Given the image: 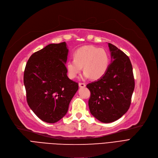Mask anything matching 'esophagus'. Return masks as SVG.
Masks as SVG:
<instances>
[{
  "instance_id": "1",
  "label": "esophagus",
  "mask_w": 158,
  "mask_h": 158,
  "mask_svg": "<svg viewBox=\"0 0 158 158\" xmlns=\"http://www.w3.org/2000/svg\"><path fill=\"white\" fill-rule=\"evenodd\" d=\"M79 86L80 88H84L86 86V85H85V83H84V82H79Z\"/></svg>"
}]
</instances>
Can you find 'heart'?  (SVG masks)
Segmentation results:
<instances>
[{"label":"heart","instance_id":"1","mask_svg":"<svg viewBox=\"0 0 158 158\" xmlns=\"http://www.w3.org/2000/svg\"><path fill=\"white\" fill-rule=\"evenodd\" d=\"M110 62V56L106 50L88 45L78 48L74 53V58L68 60L66 66L71 79L77 76L83 66L84 78L98 79L108 69Z\"/></svg>","mask_w":158,"mask_h":158}]
</instances>
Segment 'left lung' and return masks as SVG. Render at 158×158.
I'll list each match as a JSON object with an SVG mask.
<instances>
[{"mask_svg":"<svg viewBox=\"0 0 158 158\" xmlns=\"http://www.w3.org/2000/svg\"><path fill=\"white\" fill-rule=\"evenodd\" d=\"M111 63L104 76L86 85L90 91L88 106L91 114L99 121L110 123L129 110L135 89V79L129 57L108 43Z\"/></svg>","mask_w":158,"mask_h":158,"instance_id":"8db88e82","label":"left lung"}]
</instances>
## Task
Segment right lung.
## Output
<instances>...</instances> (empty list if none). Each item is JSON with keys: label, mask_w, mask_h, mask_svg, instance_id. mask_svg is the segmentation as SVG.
Returning a JSON list of instances; mask_svg holds the SVG:
<instances>
[{"label": "right lung", "mask_w": 158, "mask_h": 158, "mask_svg": "<svg viewBox=\"0 0 158 158\" xmlns=\"http://www.w3.org/2000/svg\"><path fill=\"white\" fill-rule=\"evenodd\" d=\"M68 53L65 42L49 44L32 54L25 68L27 104L39 118L47 123H56L64 117L79 88L77 82L66 74Z\"/></svg>", "instance_id": "add662e5"}]
</instances>
